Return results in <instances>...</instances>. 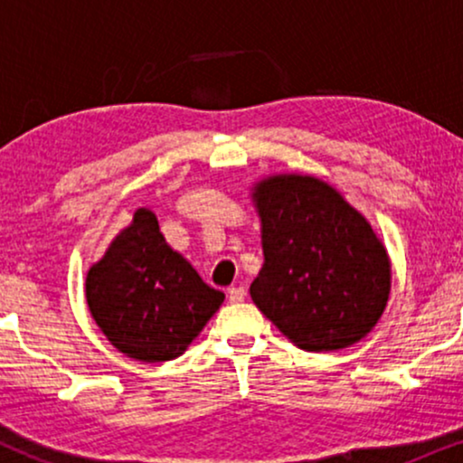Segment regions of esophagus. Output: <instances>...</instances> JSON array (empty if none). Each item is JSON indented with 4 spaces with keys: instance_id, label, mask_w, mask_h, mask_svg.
<instances>
[{
    "instance_id": "1",
    "label": "esophagus",
    "mask_w": 463,
    "mask_h": 463,
    "mask_svg": "<svg viewBox=\"0 0 463 463\" xmlns=\"http://www.w3.org/2000/svg\"><path fill=\"white\" fill-rule=\"evenodd\" d=\"M228 300H231L232 305H239V302L246 300V289H243V287H231V289H228Z\"/></svg>"
}]
</instances>
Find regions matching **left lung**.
Masks as SVG:
<instances>
[{
	"mask_svg": "<svg viewBox=\"0 0 463 463\" xmlns=\"http://www.w3.org/2000/svg\"><path fill=\"white\" fill-rule=\"evenodd\" d=\"M263 269L254 305L302 350H339L370 333L390 296V259L365 217L322 180L257 184Z\"/></svg>",
	"mask_w": 463,
	"mask_h": 463,
	"instance_id": "1",
	"label": "left lung"
}]
</instances>
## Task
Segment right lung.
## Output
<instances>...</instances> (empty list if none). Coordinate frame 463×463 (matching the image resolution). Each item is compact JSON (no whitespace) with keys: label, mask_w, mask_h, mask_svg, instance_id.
Instances as JSON below:
<instances>
[{"label":"right lung","mask_w":463,"mask_h":463,"mask_svg":"<svg viewBox=\"0 0 463 463\" xmlns=\"http://www.w3.org/2000/svg\"><path fill=\"white\" fill-rule=\"evenodd\" d=\"M87 302L119 353L161 364L187 350L224 294L167 246L152 211L139 209L130 228L89 269Z\"/></svg>","instance_id":"add662e5"}]
</instances>
